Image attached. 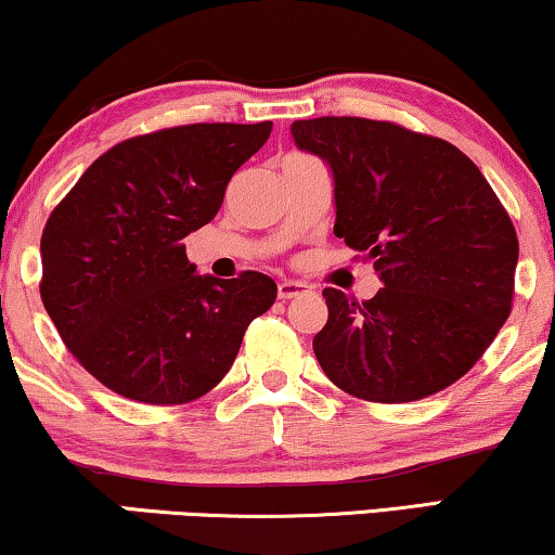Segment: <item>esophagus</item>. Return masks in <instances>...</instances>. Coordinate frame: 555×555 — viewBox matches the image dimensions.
Wrapping results in <instances>:
<instances>
[{
  "label": "esophagus",
  "instance_id": "obj_1",
  "mask_svg": "<svg viewBox=\"0 0 555 555\" xmlns=\"http://www.w3.org/2000/svg\"><path fill=\"white\" fill-rule=\"evenodd\" d=\"M309 288L311 286L304 284V281H281V284H279V299H284V301L296 299V296L307 294Z\"/></svg>",
  "mask_w": 555,
  "mask_h": 555
}]
</instances>
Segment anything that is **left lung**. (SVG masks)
Wrapping results in <instances>:
<instances>
[{"mask_svg":"<svg viewBox=\"0 0 555 555\" xmlns=\"http://www.w3.org/2000/svg\"><path fill=\"white\" fill-rule=\"evenodd\" d=\"M292 135L330 166L334 233L382 281L362 304L324 288V374L389 404L450 387L511 314L518 236L503 203L463 151L402 125L314 118L292 122Z\"/></svg>","mask_w":555,"mask_h":555,"instance_id":"obj_1","label":"left lung"}]
</instances>
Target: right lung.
<instances>
[{
  "label": "right lung",
  "instance_id": "obj_1",
  "mask_svg": "<svg viewBox=\"0 0 555 555\" xmlns=\"http://www.w3.org/2000/svg\"><path fill=\"white\" fill-rule=\"evenodd\" d=\"M271 122H196L122 140L85 170L42 231V304L107 389L145 404L198 400L231 370L274 279L196 274L183 238L214 221Z\"/></svg>",
  "mask_w": 555,
  "mask_h": 555
}]
</instances>
